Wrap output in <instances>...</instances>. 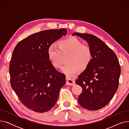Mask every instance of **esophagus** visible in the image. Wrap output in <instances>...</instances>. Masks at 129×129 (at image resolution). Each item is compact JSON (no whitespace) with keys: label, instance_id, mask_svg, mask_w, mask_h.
I'll return each instance as SVG.
<instances>
[{"label":"esophagus","instance_id":"34e87169","mask_svg":"<svg viewBox=\"0 0 129 129\" xmlns=\"http://www.w3.org/2000/svg\"><path fill=\"white\" fill-rule=\"evenodd\" d=\"M66 85L67 86H73L75 85V79L66 77Z\"/></svg>","mask_w":129,"mask_h":129}]
</instances>
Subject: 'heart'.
I'll return each mask as SVG.
<instances>
[{
	"instance_id": "b5f03b06",
	"label": "heart",
	"mask_w": 129,
	"mask_h": 129,
	"mask_svg": "<svg viewBox=\"0 0 129 129\" xmlns=\"http://www.w3.org/2000/svg\"><path fill=\"white\" fill-rule=\"evenodd\" d=\"M62 53L69 54L66 64L62 67V71L67 77H71L78 71L86 70L92 59V53L90 47L76 37H71L59 41L58 46L51 44L47 49V56L50 63L58 69L62 64Z\"/></svg>"
}]
</instances>
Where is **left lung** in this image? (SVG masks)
I'll return each mask as SVG.
<instances>
[{
  "label": "left lung",
  "instance_id": "1",
  "mask_svg": "<svg viewBox=\"0 0 129 129\" xmlns=\"http://www.w3.org/2000/svg\"><path fill=\"white\" fill-rule=\"evenodd\" d=\"M74 35L86 40L92 53L91 63L75 82L83 89L78 103L87 110H97L109 103L117 90L120 65L116 54L97 37L77 32Z\"/></svg>",
  "mask_w": 129,
  "mask_h": 129
}]
</instances>
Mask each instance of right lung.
Returning a JSON list of instances; mask_svg holds the SVG:
<instances>
[{"label":"right lung","instance_id":"right-lung-1","mask_svg":"<svg viewBox=\"0 0 129 129\" xmlns=\"http://www.w3.org/2000/svg\"><path fill=\"white\" fill-rule=\"evenodd\" d=\"M66 33L65 29L40 31L20 41L13 50L9 65L11 86L20 101L32 111L51 109L66 84L65 75L49 60L47 49Z\"/></svg>","mask_w":129,"mask_h":129}]
</instances>
